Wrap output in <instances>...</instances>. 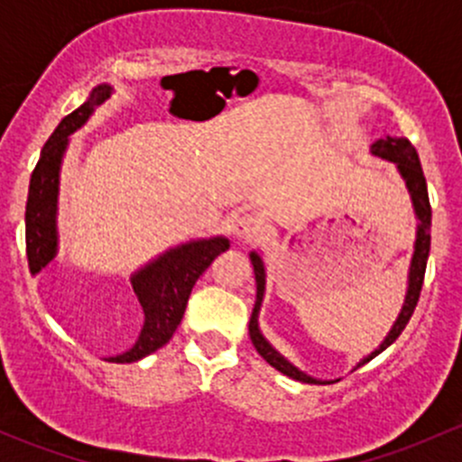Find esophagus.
Segmentation results:
<instances>
[{"label": "esophagus", "instance_id": "esophagus-1", "mask_svg": "<svg viewBox=\"0 0 462 462\" xmlns=\"http://www.w3.org/2000/svg\"><path fill=\"white\" fill-rule=\"evenodd\" d=\"M261 230H263V218L254 212H244L239 217H235V221H232V235L239 236V239L257 236Z\"/></svg>", "mask_w": 462, "mask_h": 462}]
</instances>
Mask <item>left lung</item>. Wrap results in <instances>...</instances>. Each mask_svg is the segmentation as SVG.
<instances>
[{"label":"left lung","instance_id":"8db88e82","mask_svg":"<svg viewBox=\"0 0 462 462\" xmlns=\"http://www.w3.org/2000/svg\"><path fill=\"white\" fill-rule=\"evenodd\" d=\"M374 153L375 156L386 158V161H393L398 165L400 174L402 179L407 180V188L411 192L413 199V208H416L418 218H420V226H418V236H416V253H413L411 259V270H409V291H407V300H404L402 306V313H400L398 321L393 324L391 333L386 335L384 342L380 344L377 351L371 353L369 357L360 362L357 366L366 365L369 360H374L377 353L384 351L386 346L395 342L400 337V333L404 330V326L409 324L411 319L413 310H416L418 300H420V291H422V282H425V270H427V259H430V248H431V235H430V227H431V205H430V194H427V180L425 174H422V165H420V158H418L416 147L407 141V138H386V141H377L374 144ZM254 265V279H257V301H254V309H253V318H250L248 330H250V339H253L254 348L270 366H274L277 371H282L283 375L292 377V380H300V382H318L313 377L304 375L300 369L291 365V362L283 360L273 346L263 339V335L259 333V309H261V300H263V288H265V273H263V261L257 253L250 254Z\"/></svg>","mask_w":462,"mask_h":462}]
</instances>
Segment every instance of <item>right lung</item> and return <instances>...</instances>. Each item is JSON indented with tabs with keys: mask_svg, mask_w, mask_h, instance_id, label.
Listing matches in <instances>:
<instances>
[{
	"mask_svg": "<svg viewBox=\"0 0 462 462\" xmlns=\"http://www.w3.org/2000/svg\"><path fill=\"white\" fill-rule=\"evenodd\" d=\"M111 96L109 85L93 88L91 97L76 111L64 116L62 123L55 127L51 138L42 147L40 161L31 174L29 201H26V259L32 274L42 273L51 263L58 250L55 235V205H58V171L62 153L67 149L69 134L87 123L97 105ZM230 248V241L217 236L209 241H194L180 248L170 250L143 268L132 279L134 292L143 306L144 326L138 342L123 356L109 357V362L127 365L138 362L149 353L158 351L162 344L170 342L174 330L183 319L189 292L194 283L209 268L214 259Z\"/></svg>",
	"mask_w": 462,
	"mask_h": 462,
	"instance_id": "add662e5",
	"label": "right lung"
}]
</instances>
